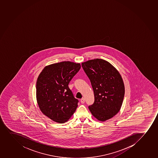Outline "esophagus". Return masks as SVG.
I'll return each mask as SVG.
<instances>
[{"instance_id":"1","label":"esophagus","mask_w":158,"mask_h":158,"mask_svg":"<svg viewBox=\"0 0 158 158\" xmlns=\"http://www.w3.org/2000/svg\"><path fill=\"white\" fill-rule=\"evenodd\" d=\"M80 101H81V103L82 104L84 103H85V98H82L81 99V100H80Z\"/></svg>"}]
</instances>
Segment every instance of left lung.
<instances>
[{
    "label": "left lung",
    "instance_id": "1",
    "mask_svg": "<svg viewBox=\"0 0 158 158\" xmlns=\"http://www.w3.org/2000/svg\"><path fill=\"white\" fill-rule=\"evenodd\" d=\"M94 90V102L89 106L98 121H106L119 111L125 94V87L118 71L108 61L94 59L81 64Z\"/></svg>",
    "mask_w": 158,
    "mask_h": 158
}]
</instances>
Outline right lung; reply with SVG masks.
I'll return each instance as SVG.
<instances>
[{
	"label": "right lung",
	"instance_id": "right-lung-1",
	"mask_svg": "<svg viewBox=\"0 0 158 158\" xmlns=\"http://www.w3.org/2000/svg\"><path fill=\"white\" fill-rule=\"evenodd\" d=\"M80 68V64L62 61L45 67L38 77L37 103L41 112L52 121L66 122L76 110L79 101L68 85Z\"/></svg>",
	"mask_w": 158,
	"mask_h": 158
}]
</instances>
